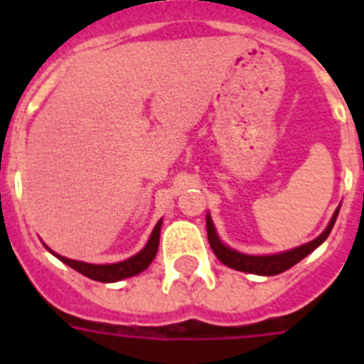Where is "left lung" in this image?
Returning a JSON list of instances; mask_svg holds the SVG:
<instances>
[{
  "label": "left lung",
  "mask_w": 364,
  "mask_h": 364,
  "mask_svg": "<svg viewBox=\"0 0 364 364\" xmlns=\"http://www.w3.org/2000/svg\"><path fill=\"white\" fill-rule=\"evenodd\" d=\"M340 205L334 211V215L331 217V221H328L327 228L323 230L316 240H311V242L304 243V245H299V247L289 249V251H283V253H276V255H245L240 253L236 249L228 247L225 243L221 242V238L217 236L215 225L211 221L210 213L205 217V227H208V240H210V245L213 249V253L219 260H221L223 264L230 266L234 270L240 272H249V274H257V276H276V274H282V272L289 270L291 266H294L296 262L308 257V255L321 245L327 236L333 230L334 223H336V217H338Z\"/></svg>",
  "instance_id": "8db88e82"
}]
</instances>
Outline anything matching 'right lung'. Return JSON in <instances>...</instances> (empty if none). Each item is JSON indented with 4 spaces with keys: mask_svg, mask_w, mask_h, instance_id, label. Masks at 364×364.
Segmentation results:
<instances>
[{
    "mask_svg": "<svg viewBox=\"0 0 364 364\" xmlns=\"http://www.w3.org/2000/svg\"><path fill=\"white\" fill-rule=\"evenodd\" d=\"M160 228H162V219H160L156 225H154L153 232L149 236L145 247L136 253L130 259L121 260V262H113V264H90V262H82V260H73L68 259V257H62V255L54 253L53 249H48L50 253L60 259L64 264L71 266L73 270H77L82 276L90 277L94 282H104V283H115L126 279V277L137 276L141 274L143 270H147L149 264L153 262V259L156 257V251H159V242H160Z\"/></svg>",
    "mask_w": 364,
    "mask_h": 364,
    "instance_id": "1",
    "label": "right lung"
}]
</instances>
